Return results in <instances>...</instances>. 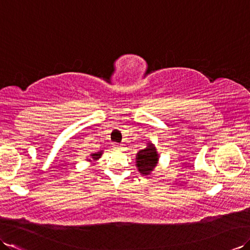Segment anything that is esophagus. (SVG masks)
Listing matches in <instances>:
<instances>
[{
    "label": "esophagus",
    "instance_id": "1",
    "mask_svg": "<svg viewBox=\"0 0 250 250\" xmlns=\"http://www.w3.org/2000/svg\"><path fill=\"white\" fill-rule=\"evenodd\" d=\"M112 145H113V147H114V148H117V149H121V144H119V143H113Z\"/></svg>",
    "mask_w": 250,
    "mask_h": 250
}]
</instances>
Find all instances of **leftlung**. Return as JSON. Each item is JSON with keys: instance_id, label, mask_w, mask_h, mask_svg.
<instances>
[{"instance_id": "1", "label": "left lung", "mask_w": 250, "mask_h": 250, "mask_svg": "<svg viewBox=\"0 0 250 250\" xmlns=\"http://www.w3.org/2000/svg\"><path fill=\"white\" fill-rule=\"evenodd\" d=\"M137 167L138 171L143 176H147L151 171L157 167L158 160H159V155L157 153V149L154 144L147 143V147L139 150L137 153Z\"/></svg>"}]
</instances>
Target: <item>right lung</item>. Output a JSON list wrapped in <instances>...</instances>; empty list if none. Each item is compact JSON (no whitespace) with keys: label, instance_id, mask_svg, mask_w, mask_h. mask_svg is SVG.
<instances>
[{"label":"right lung","instance_id":"obj_1","mask_svg":"<svg viewBox=\"0 0 250 250\" xmlns=\"http://www.w3.org/2000/svg\"><path fill=\"white\" fill-rule=\"evenodd\" d=\"M102 155H103V150H101V151H97V153H95V154H91V158L89 159V161H91V160H99L100 158L102 157Z\"/></svg>","mask_w":250,"mask_h":250}]
</instances>
